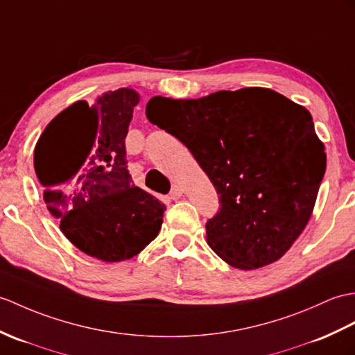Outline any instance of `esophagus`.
<instances>
[{"instance_id": "obj_1", "label": "esophagus", "mask_w": 355, "mask_h": 355, "mask_svg": "<svg viewBox=\"0 0 355 355\" xmlns=\"http://www.w3.org/2000/svg\"><path fill=\"white\" fill-rule=\"evenodd\" d=\"M181 195H183V189H181V186H174L171 189V192H169L171 200H178Z\"/></svg>"}]
</instances>
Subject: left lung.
<instances>
[{
	"label": "left lung",
	"instance_id": "obj_1",
	"mask_svg": "<svg viewBox=\"0 0 355 355\" xmlns=\"http://www.w3.org/2000/svg\"><path fill=\"white\" fill-rule=\"evenodd\" d=\"M146 118L193 154L219 195L207 243L239 269L277 261L311 216L327 155L302 105L270 89L154 96Z\"/></svg>",
	"mask_w": 355,
	"mask_h": 355
}]
</instances>
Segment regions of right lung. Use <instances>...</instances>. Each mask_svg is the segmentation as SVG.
<instances>
[{
  "label": "right lung",
  "instance_id": "1",
  "mask_svg": "<svg viewBox=\"0 0 355 355\" xmlns=\"http://www.w3.org/2000/svg\"><path fill=\"white\" fill-rule=\"evenodd\" d=\"M137 92H107L89 105L77 101L48 123L35 148L44 200L62 233L78 250L104 261L139 254L157 236L164 204L135 186L125 137Z\"/></svg>",
  "mask_w": 355,
  "mask_h": 355
}]
</instances>
